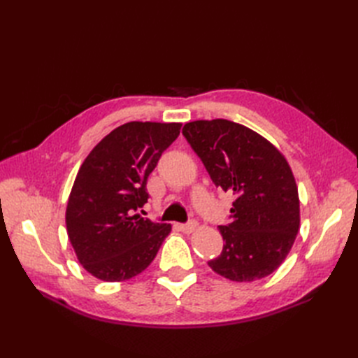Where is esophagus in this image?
I'll return each instance as SVG.
<instances>
[{
	"instance_id": "1",
	"label": "esophagus",
	"mask_w": 358,
	"mask_h": 358,
	"mask_svg": "<svg viewBox=\"0 0 358 358\" xmlns=\"http://www.w3.org/2000/svg\"><path fill=\"white\" fill-rule=\"evenodd\" d=\"M196 222L191 221V222H187V224H180L179 229L183 231V233H192L194 230H196Z\"/></svg>"
}]
</instances>
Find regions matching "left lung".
Here are the masks:
<instances>
[{"label":"left lung","instance_id":"obj_1","mask_svg":"<svg viewBox=\"0 0 358 358\" xmlns=\"http://www.w3.org/2000/svg\"><path fill=\"white\" fill-rule=\"evenodd\" d=\"M182 134L215 185L234 196L231 222L220 225L222 252L209 267L236 282L273 273L300 225L297 185L285 157L263 136L227 119L188 122Z\"/></svg>","mask_w":358,"mask_h":358}]
</instances>
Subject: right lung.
<instances>
[{
    "instance_id": "right-lung-1",
    "label": "right lung",
    "mask_w": 358,
    "mask_h": 358,
    "mask_svg": "<svg viewBox=\"0 0 358 358\" xmlns=\"http://www.w3.org/2000/svg\"><path fill=\"white\" fill-rule=\"evenodd\" d=\"M182 124L127 122L86 157L69 197L67 234L86 272L106 282L142 273L171 225L142 218L146 182Z\"/></svg>"
}]
</instances>
